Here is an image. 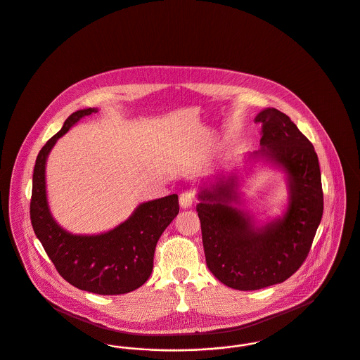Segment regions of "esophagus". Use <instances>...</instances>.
<instances>
[{
  "instance_id": "1",
  "label": "esophagus",
  "mask_w": 360,
  "mask_h": 360,
  "mask_svg": "<svg viewBox=\"0 0 360 360\" xmlns=\"http://www.w3.org/2000/svg\"><path fill=\"white\" fill-rule=\"evenodd\" d=\"M195 200V191L193 190H186L180 193V206L183 209H188L193 205Z\"/></svg>"
}]
</instances>
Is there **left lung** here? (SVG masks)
Listing matches in <instances>:
<instances>
[{
    "mask_svg": "<svg viewBox=\"0 0 360 360\" xmlns=\"http://www.w3.org/2000/svg\"><path fill=\"white\" fill-rule=\"evenodd\" d=\"M261 150L254 153L285 170L289 203L283 218L255 228L251 217L232 206L236 177L219 179L198 195L196 212L209 270L226 287L255 290L288 280L306 261L323 213L321 170L311 142L285 113L267 108Z\"/></svg>",
    "mask_w": 360,
    "mask_h": 360,
    "instance_id": "left-lung-1",
    "label": "left lung"
}]
</instances>
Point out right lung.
I'll return each mask as SVG.
<instances>
[{
  "label": "right lung",
  "mask_w": 360,
  "mask_h": 360,
  "mask_svg": "<svg viewBox=\"0 0 360 360\" xmlns=\"http://www.w3.org/2000/svg\"><path fill=\"white\" fill-rule=\"evenodd\" d=\"M96 112L94 108L75 112L41 148L32 174L30 217L37 238L65 281L98 295H121L148 280L157 241L179 214V196L142 203L125 222L101 235H72L53 219L45 183L49 153L73 124Z\"/></svg>",
  "instance_id": "add662e5"
}]
</instances>
